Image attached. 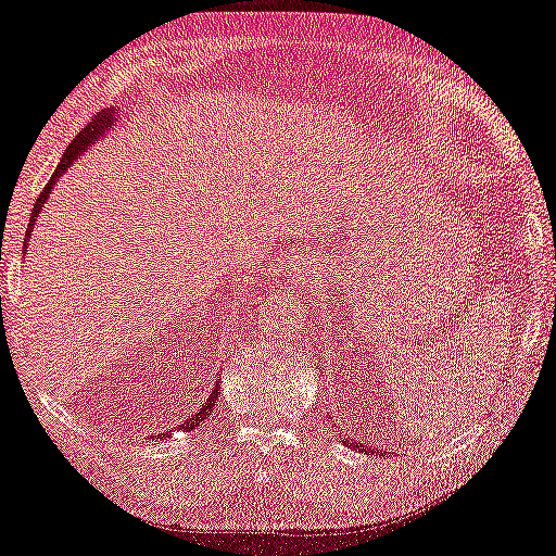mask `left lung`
<instances>
[{
	"label": "left lung",
	"instance_id": "left-lung-1",
	"mask_svg": "<svg viewBox=\"0 0 556 556\" xmlns=\"http://www.w3.org/2000/svg\"><path fill=\"white\" fill-rule=\"evenodd\" d=\"M344 443H346V440H344ZM354 447H359V451H364V453H375V447H369V445H364L362 443V440H354V443H352Z\"/></svg>",
	"mask_w": 556,
	"mask_h": 556
}]
</instances>
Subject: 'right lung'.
<instances>
[{"instance_id":"1","label":"right lung","mask_w":556,"mask_h":556,"mask_svg":"<svg viewBox=\"0 0 556 556\" xmlns=\"http://www.w3.org/2000/svg\"><path fill=\"white\" fill-rule=\"evenodd\" d=\"M113 124V111H103V113H98V116H93L88 121L86 126L80 128V134L75 136V139L67 143V149H65V154H63V159H60V164H58V169H55V174H52V179L48 181V185H45V189L40 192V197H37V202H35V212H33V219H29V225H27V238H29V230H33V225H35V217L40 215V210H42V204H45V200H48V194L52 192V185H55V179L60 177V174L63 172H67V166H71L75 159H78L83 151L88 149V143H93L98 136H101L103 131H109V126ZM27 245V242H25ZM217 390V387H215ZM215 392H212V397L204 402V405H200V409H197V413L189 417V420H185L179 425V430H194L197 425H200L204 417H210V409L215 407ZM164 432H159V435H154V440H159L162 438Z\"/></svg>"}]
</instances>
